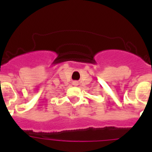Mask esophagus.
I'll list each match as a JSON object with an SVG mask.
<instances>
[{
    "instance_id": "esophagus-1",
    "label": "esophagus",
    "mask_w": 152,
    "mask_h": 152,
    "mask_svg": "<svg viewBox=\"0 0 152 152\" xmlns=\"http://www.w3.org/2000/svg\"><path fill=\"white\" fill-rule=\"evenodd\" d=\"M73 84H74V85H75V86H77V84H78V82H77V81H74Z\"/></svg>"
}]
</instances>
